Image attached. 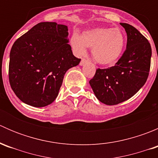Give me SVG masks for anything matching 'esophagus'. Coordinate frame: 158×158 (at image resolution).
I'll use <instances>...</instances> for the list:
<instances>
[{
  "mask_svg": "<svg viewBox=\"0 0 158 158\" xmlns=\"http://www.w3.org/2000/svg\"><path fill=\"white\" fill-rule=\"evenodd\" d=\"M87 60H85V59H82V60H81V62H80V63H79V65H80V66H83L84 64H85V63H87Z\"/></svg>",
  "mask_w": 158,
  "mask_h": 158,
  "instance_id": "obj_1",
  "label": "esophagus"
}]
</instances>
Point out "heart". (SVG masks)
Segmentation results:
<instances>
[{"label":"heart","mask_w":158,"mask_h":158,"mask_svg":"<svg viewBox=\"0 0 158 158\" xmlns=\"http://www.w3.org/2000/svg\"><path fill=\"white\" fill-rule=\"evenodd\" d=\"M72 47L78 56L86 52V47L92 48V56L98 64L110 65L115 63L125 48V37L118 28L97 27L72 36Z\"/></svg>","instance_id":"b5f03b06"}]
</instances>
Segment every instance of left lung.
I'll return each mask as SVG.
<instances>
[{
  "mask_svg": "<svg viewBox=\"0 0 158 158\" xmlns=\"http://www.w3.org/2000/svg\"><path fill=\"white\" fill-rule=\"evenodd\" d=\"M127 33L126 49L114 66L97 69L89 81L96 98L114 106L131 98L145 84L151 67V47L131 25L120 23Z\"/></svg>",
  "mask_w": 158,
  "mask_h": 158,
  "instance_id": "1",
  "label": "left lung"
}]
</instances>
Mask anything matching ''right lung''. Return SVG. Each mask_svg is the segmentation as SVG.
I'll use <instances>...</instances> for the list:
<instances>
[{"label":"right lung","instance_id":"add662e5","mask_svg":"<svg viewBox=\"0 0 158 158\" xmlns=\"http://www.w3.org/2000/svg\"><path fill=\"white\" fill-rule=\"evenodd\" d=\"M68 27L41 22L13 44L9 82L15 95L33 107H44L58 95L65 73L79 65L69 44Z\"/></svg>","mask_w":158,"mask_h":158}]
</instances>
